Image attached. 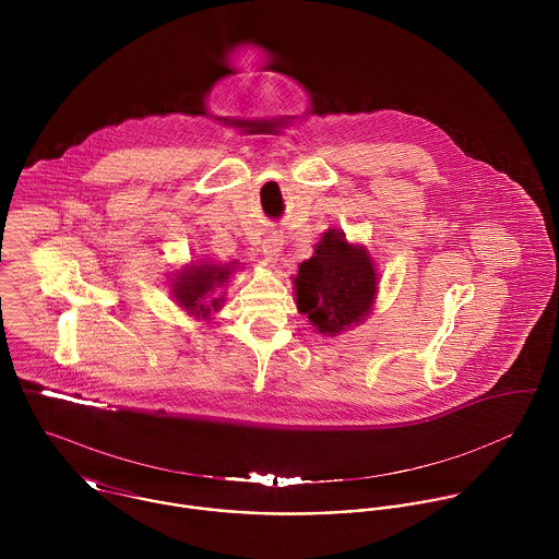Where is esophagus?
I'll return each instance as SVG.
<instances>
[{"label": "esophagus", "instance_id": "obj_1", "mask_svg": "<svg viewBox=\"0 0 559 559\" xmlns=\"http://www.w3.org/2000/svg\"><path fill=\"white\" fill-rule=\"evenodd\" d=\"M282 245H284V240L282 237L277 235V233H273V235H269L266 239L262 240V255H264V260L266 262H277V258L282 255Z\"/></svg>", "mask_w": 559, "mask_h": 559}]
</instances>
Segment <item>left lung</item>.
Here are the masks:
<instances>
[{"mask_svg": "<svg viewBox=\"0 0 559 559\" xmlns=\"http://www.w3.org/2000/svg\"><path fill=\"white\" fill-rule=\"evenodd\" d=\"M295 288L299 312L320 333L335 335L370 312L377 273L366 249L348 245L344 233L329 230L314 255L299 264Z\"/></svg>", "mask_w": 559, "mask_h": 559, "instance_id": "1", "label": "left lung"}]
</instances>
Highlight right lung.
<instances>
[{
    "instance_id": "1",
    "label": "right lung",
    "mask_w": 559,
    "mask_h": 559,
    "mask_svg": "<svg viewBox=\"0 0 559 559\" xmlns=\"http://www.w3.org/2000/svg\"><path fill=\"white\" fill-rule=\"evenodd\" d=\"M233 273L230 266H217V264H200L185 269L176 282H174V297L178 306L189 310L191 314H198L206 319L211 310L222 308V299H215V288L224 286L228 282V275Z\"/></svg>"
}]
</instances>
